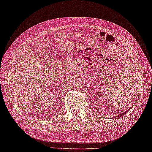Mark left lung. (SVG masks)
I'll use <instances>...</instances> for the list:
<instances>
[{"label":"left lung","instance_id":"8db88e82","mask_svg":"<svg viewBox=\"0 0 152 152\" xmlns=\"http://www.w3.org/2000/svg\"><path fill=\"white\" fill-rule=\"evenodd\" d=\"M130 110V109H128V111H129ZM126 111H125V112H124V113H123V114H120V115H119V116H118V117L119 116H124V115L125 114H126Z\"/></svg>","mask_w":152,"mask_h":152}]
</instances>
